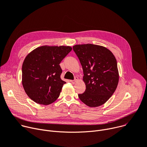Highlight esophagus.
Wrapping results in <instances>:
<instances>
[{"mask_svg":"<svg viewBox=\"0 0 147 147\" xmlns=\"http://www.w3.org/2000/svg\"><path fill=\"white\" fill-rule=\"evenodd\" d=\"M78 80H79V78H78V77H76L75 79H74V80H70V82L71 83H75L77 82Z\"/></svg>","mask_w":147,"mask_h":147,"instance_id":"34e87169","label":"esophagus"}]
</instances>
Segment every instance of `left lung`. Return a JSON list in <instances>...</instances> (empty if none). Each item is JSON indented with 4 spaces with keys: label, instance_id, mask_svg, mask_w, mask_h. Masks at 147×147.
I'll return each mask as SVG.
<instances>
[{
    "label": "left lung",
    "instance_id": "8db88e82",
    "mask_svg": "<svg viewBox=\"0 0 147 147\" xmlns=\"http://www.w3.org/2000/svg\"><path fill=\"white\" fill-rule=\"evenodd\" d=\"M82 64L86 90L80 100L90 107L100 106L109 99L118 86L119 75L117 61L107 48L92 44L73 46Z\"/></svg>",
    "mask_w": 147,
    "mask_h": 147
}]
</instances>
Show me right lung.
I'll list each match as a JSON object with an SVG mask.
<instances>
[{"label":"right lung","instance_id":"add662e5","mask_svg":"<svg viewBox=\"0 0 147 147\" xmlns=\"http://www.w3.org/2000/svg\"><path fill=\"white\" fill-rule=\"evenodd\" d=\"M71 50L70 46L43 45L26 55L22 64V83L31 100L48 105L57 99L65 83L60 78V64Z\"/></svg>","mask_w":147,"mask_h":147}]
</instances>
